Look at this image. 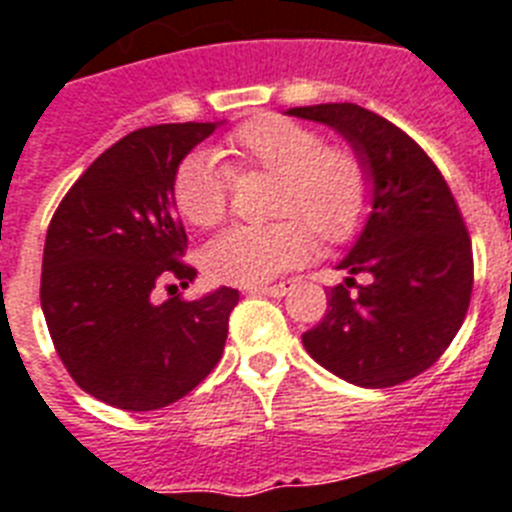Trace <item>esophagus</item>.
Masks as SVG:
<instances>
[{"mask_svg": "<svg viewBox=\"0 0 512 512\" xmlns=\"http://www.w3.org/2000/svg\"><path fill=\"white\" fill-rule=\"evenodd\" d=\"M287 290H293V282H280V285H259V287H248L251 295H269V298H282Z\"/></svg>", "mask_w": 512, "mask_h": 512, "instance_id": "esophagus-1", "label": "esophagus"}]
</instances>
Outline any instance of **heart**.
Masks as SVG:
<instances>
[{"instance_id":"1","label":"heart","mask_w":512,"mask_h":512,"mask_svg":"<svg viewBox=\"0 0 512 512\" xmlns=\"http://www.w3.org/2000/svg\"><path fill=\"white\" fill-rule=\"evenodd\" d=\"M238 175H274L272 225H238L204 248L211 280L261 285L303 264L314 251V231L327 243H348L363 230L374 198L369 164L348 146H327L319 130L280 114H259L232 130L222 143ZM232 171L214 154L193 151L177 164L172 201L198 230L219 225L227 214Z\"/></svg>"}]
</instances>
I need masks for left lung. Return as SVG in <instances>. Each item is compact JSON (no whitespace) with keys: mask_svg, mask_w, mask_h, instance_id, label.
Instances as JSON below:
<instances>
[{"mask_svg":"<svg viewBox=\"0 0 512 512\" xmlns=\"http://www.w3.org/2000/svg\"><path fill=\"white\" fill-rule=\"evenodd\" d=\"M290 114L342 133L374 177L369 222L337 269L324 319L303 345L324 369L358 387H395L447 350L474 290V251L463 214L437 164L411 135L342 101ZM356 273H366L358 286Z\"/></svg>","mask_w":512,"mask_h":512,"instance_id":"1","label":"left lung"}]
</instances>
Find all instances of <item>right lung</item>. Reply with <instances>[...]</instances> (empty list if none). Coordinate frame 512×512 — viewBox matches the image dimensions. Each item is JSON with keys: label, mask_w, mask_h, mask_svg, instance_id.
<instances>
[{"label": "right lung", "mask_w": 512, "mask_h": 512, "mask_svg": "<svg viewBox=\"0 0 512 512\" xmlns=\"http://www.w3.org/2000/svg\"><path fill=\"white\" fill-rule=\"evenodd\" d=\"M214 128L170 122L128 133L75 180L46 230L41 308L54 350L80 390L122 411L177 403L225 350L238 290L151 298L159 285L196 277L183 261L172 177Z\"/></svg>", "instance_id": "add662e5"}]
</instances>
